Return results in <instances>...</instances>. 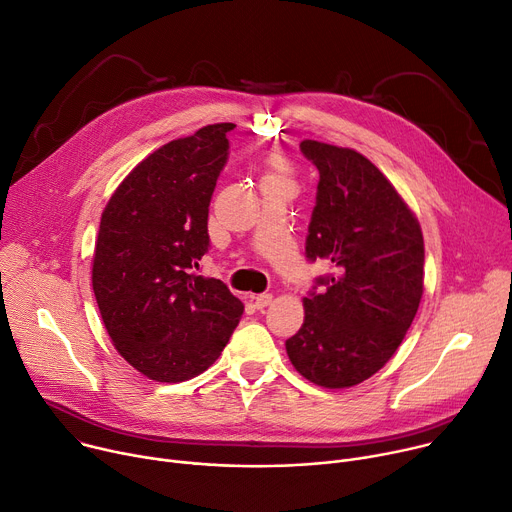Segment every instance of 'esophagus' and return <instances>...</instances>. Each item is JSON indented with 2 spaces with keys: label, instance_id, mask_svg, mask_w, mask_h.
<instances>
[{
  "label": "esophagus",
  "instance_id": "obj_1",
  "mask_svg": "<svg viewBox=\"0 0 512 512\" xmlns=\"http://www.w3.org/2000/svg\"><path fill=\"white\" fill-rule=\"evenodd\" d=\"M253 300H255V306H257L259 310H263V308H267V306L271 304L273 296H271V294H257V296H253Z\"/></svg>",
  "mask_w": 512,
  "mask_h": 512
}]
</instances>
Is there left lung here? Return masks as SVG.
Masks as SVG:
<instances>
[{"instance_id":"1","label":"left lung","mask_w":512,"mask_h":512,"mask_svg":"<svg viewBox=\"0 0 512 512\" xmlns=\"http://www.w3.org/2000/svg\"><path fill=\"white\" fill-rule=\"evenodd\" d=\"M318 169L306 259L331 261L304 298V324L286 341L292 365L322 388H351L396 353L423 296L418 220L384 173L351 149L302 141Z\"/></svg>"}]
</instances>
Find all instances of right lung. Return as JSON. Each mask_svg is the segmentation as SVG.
<instances>
[{
  "label": "right lung",
  "instance_id": "right-lung-1",
  "mask_svg": "<svg viewBox=\"0 0 512 512\" xmlns=\"http://www.w3.org/2000/svg\"><path fill=\"white\" fill-rule=\"evenodd\" d=\"M232 128L210 124L163 145L128 173L102 214L94 294L118 353L155 382L200 376L245 310L220 280L194 271L210 249L208 206Z\"/></svg>",
  "mask_w": 512,
  "mask_h": 512
}]
</instances>
